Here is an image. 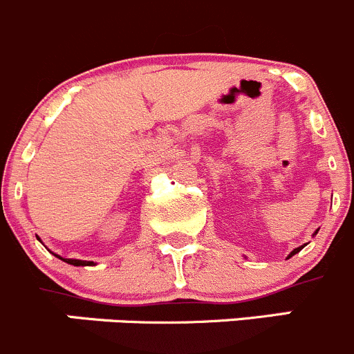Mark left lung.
<instances>
[{"instance_id":"left-lung-1","label":"left lung","mask_w":354,"mask_h":354,"mask_svg":"<svg viewBox=\"0 0 354 354\" xmlns=\"http://www.w3.org/2000/svg\"><path fill=\"white\" fill-rule=\"evenodd\" d=\"M317 232H318V230H317ZM317 232H315V234H317ZM301 250H303V246L296 248V250H292V251H291V254H289V257H295V254H296V253H299V251H301ZM289 257H288V258H289Z\"/></svg>"}]
</instances>
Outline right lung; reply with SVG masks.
<instances>
[{"label": "right lung", "mask_w": 354, "mask_h": 354, "mask_svg": "<svg viewBox=\"0 0 354 354\" xmlns=\"http://www.w3.org/2000/svg\"><path fill=\"white\" fill-rule=\"evenodd\" d=\"M55 257H58V254H55ZM59 260H63L65 263H70L73 265V267H93L94 261H84V260H72V258H62L58 257Z\"/></svg>", "instance_id": "right-lung-1"}]
</instances>
